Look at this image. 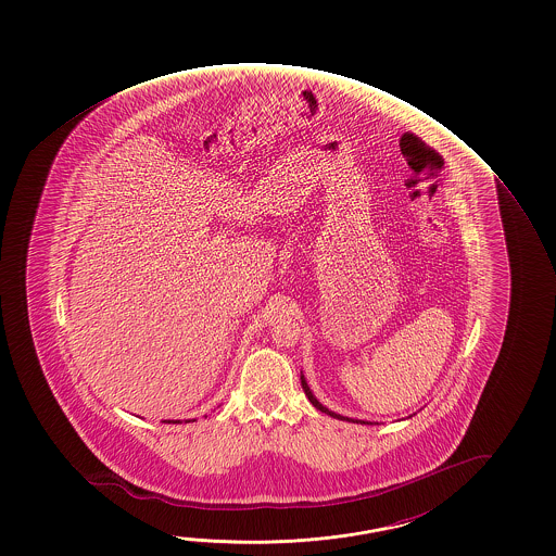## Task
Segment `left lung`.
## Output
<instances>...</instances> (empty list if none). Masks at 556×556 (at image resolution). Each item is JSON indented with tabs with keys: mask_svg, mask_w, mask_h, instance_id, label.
Segmentation results:
<instances>
[{
	"mask_svg": "<svg viewBox=\"0 0 556 556\" xmlns=\"http://www.w3.org/2000/svg\"><path fill=\"white\" fill-rule=\"evenodd\" d=\"M301 383H302V390H304V393H306V397H308L309 403L316 407V409L321 410V413H326V415H329V417H333V419L339 420H346V422H356V425H372V422H368V420H358V419H349V417H343V415H337V413H333V410H329L328 407H324L321 403H319L318 400H316V395L312 393V390H309L308 382H306V378H304V374H301Z\"/></svg>",
	"mask_w": 556,
	"mask_h": 556,
	"instance_id": "8db88e82",
	"label": "left lung"
}]
</instances>
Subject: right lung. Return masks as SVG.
Wrapping results in <instances>:
<instances>
[{
    "instance_id": "obj_1",
    "label": "right lung",
    "mask_w": 556,
    "mask_h": 556,
    "mask_svg": "<svg viewBox=\"0 0 556 556\" xmlns=\"http://www.w3.org/2000/svg\"><path fill=\"white\" fill-rule=\"evenodd\" d=\"M163 422H168V425L173 422V425H176V422H182V420H163ZM186 422H190V420H186Z\"/></svg>"
}]
</instances>
